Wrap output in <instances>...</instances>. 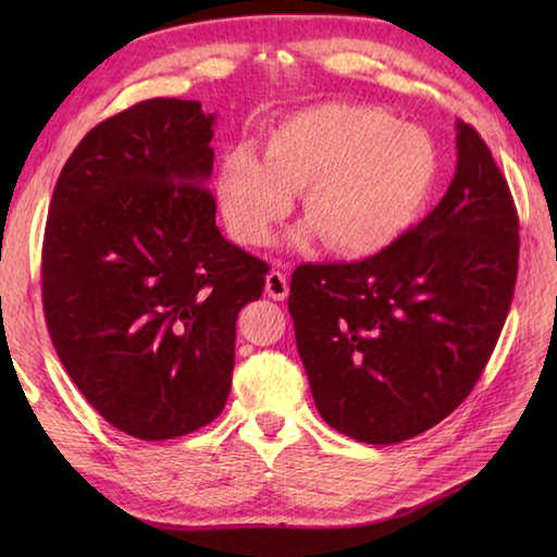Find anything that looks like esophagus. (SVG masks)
Instances as JSON below:
<instances>
[{
	"label": "esophagus",
	"mask_w": 557,
	"mask_h": 557,
	"mask_svg": "<svg viewBox=\"0 0 557 557\" xmlns=\"http://www.w3.org/2000/svg\"><path fill=\"white\" fill-rule=\"evenodd\" d=\"M265 294H268L270 299H275V301H285V299H287L289 285H287V275H285V272H280V270L268 272V277H265Z\"/></svg>",
	"instance_id": "1"
}]
</instances>
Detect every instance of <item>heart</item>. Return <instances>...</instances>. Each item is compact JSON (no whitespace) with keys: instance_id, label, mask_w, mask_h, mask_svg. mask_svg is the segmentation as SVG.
<instances>
[{"instance_id":"heart-1","label":"heart","mask_w":557,"mask_h":557,"mask_svg":"<svg viewBox=\"0 0 557 557\" xmlns=\"http://www.w3.org/2000/svg\"><path fill=\"white\" fill-rule=\"evenodd\" d=\"M435 170V148L421 128L373 108L321 102L272 126L260 158L232 148L218 172V198L234 239L263 246L304 188L309 222L292 242L323 236L337 253L366 256L411 227Z\"/></svg>"}]
</instances>
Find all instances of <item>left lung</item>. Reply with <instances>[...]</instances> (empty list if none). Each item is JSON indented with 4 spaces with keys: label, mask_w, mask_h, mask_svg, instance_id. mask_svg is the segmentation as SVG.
<instances>
[{
    "label": "left lung",
    "mask_w": 557,
    "mask_h": 557,
    "mask_svg": "<svg viewBox=\"0 0 557 557\" xmlns=\"http://www.w3.org/2000/svg\"><path fill=\"white\" fill-rule=\"evenodd\" d=\"M417 227L359 263L299 265L289 313L318 413L369 445L409 441L467 399L510 313L519 222L474 126Z\"/></svg>",
    "instance_id": "obj_1"
}]
</instances>
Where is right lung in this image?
<instances>
[{"label": "right lung", "instance_id": "add662e5", "mask_svg": "<svg viewBox=\"0 0 557 557\" xmlns=\"http://www.w3.org/2000/svg\"><path fill=\"white\" fill-rule=\"evenodd\" d=\"M215 114L152 98L83 136L59 174L42 306L71 381L104 421L170 441L220 417L236 315L268 265L215 224Z\"/></svg>", "mask_w": 557, "mask_h": 557}]
</instances>
